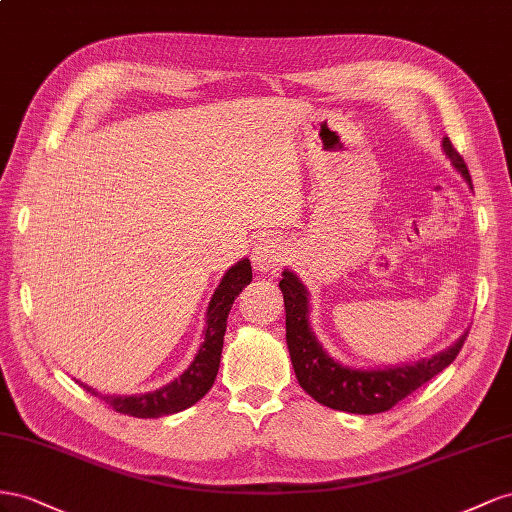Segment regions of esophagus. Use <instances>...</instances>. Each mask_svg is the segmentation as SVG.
<instances>
[{
  "instance_id": "obj_1",
  "label": "esophagus",
  "mask_w": 512,
  "mask_h": 512,
  "mask_svg": "<svg viewBox=\"0 0 512 512\" xmlns=\"http://www.w3.org/2000/svg\"><path fill=\"white\" fill-rule=\"evenodd\" d=\"M253 257V264L255 270L259 274H274L279 272L281 268V261H283V251H281V244L272 240V238H261L251 251Z\"/></svg>"
}]
</instances>
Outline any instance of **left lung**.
<instances>
[{
  "label": "left lung",
  "instance_id": "8db88e82",
  "mask_svg": "<svg viewBox=\"0 0 512 512\" xmlns=\"http://www.w3.org/2000/svg\"><path fill=\"white\" fill-rule=\"evenodd\" d=\"M442 150L450 165L455 167L461 178L472 186L470 171H467L463 158L452 148L448 137L442 141ZM285 300V328L289 358L294 364L298 384L311 394V397L332 407V410L347 414H379L388 412L392 405L403 401L407 394L427 384L431 377L444 371L448 364L457 358L467 339L463 332L444 352L431 358H422L412 364H397V367L384 369H358L334 360L324 345L315 337L309 321V289L298 279L296 272L283 270V281L279 283Z\"/></svg>",
  "mask_w": 512,
  "mask_h": 512
}]
</instances>
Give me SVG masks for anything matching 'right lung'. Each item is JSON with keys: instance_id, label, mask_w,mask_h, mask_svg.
I'll return each mask as SVG.
<instances>
[{"instance_id": "add662e5", "label": "right lung", "mask_w": 512, "mask_h": 512, "mask_svg": "<svg viewBox=\"0 0 512 512\" xmlns=\"http://www.w3.org/2000/svg\"><path fill=\"white\" fill-rule=\"evenodd\" d=\"M251 281H253V270H251V261L246 257L225 272L223 281L218 283L214 296L208 304L206 328H203V343L199 345L193 362L188 364V369L167 386L152 392H143V394H102L96 388L79 382V379L77 384L83 386V390L94 394V397H98L100 401H105L109 407H113L115 412L135 416V418H160V416L178 414L186 410V407L195 405L199 399L206 397V392L214 384L218 367H221L223 339H225L231 304Z\"/></svg>"}]
</instances>
